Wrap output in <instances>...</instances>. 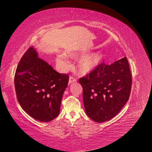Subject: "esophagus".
Instances as JSON below:
<instances>
[{
    "mask_svg": "<svg viewBox=\"0 0 152 152\" xmlns=\"http://www.w3.org/2000/svg\"><path fill=\"white\" fill-rule=\"evenodd\" d=\"M77 82V79L73 77H70V78H69V84H72V82Z\"/></svg>",
    "mask_w": 152,
    "mask_h": 152,
    "instance_id": "1",
    "label": "esophagus"
}]
</instances>
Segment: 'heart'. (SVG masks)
Wrapping results in <instances>:
<instances>
[{"mask_svg": "<svg viewBox=\"0 0 152 152\" xmlns=\"http://www.w3.org/2000/svg\"><path fill=\"white\" fill-rule=\"evenodd\" d=\"M84 53L68 51L67 55L73 58H79ZM103 58V55L99 53H94L84 55L79 58L77 62V71L80 74L87 75L93 72L97 67ZM56 61L57 65L63 71L68 70L70 67V63L66 55L61 54L57 55Z\"/></svg>", "mask_w": 152, "mask_h": 152, "instance_id": "b5f03b06", "label": "heart"}]
</instances>
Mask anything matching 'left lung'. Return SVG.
Listing matches in <instances>:
<instances>
[{"mask_svg": "<svg viewBox=\"0 0 152 152\" xmlns=\"http://www.w3.org/2000/svg\"><path fill=\"white\" fill-rule=\"evenodd\" d=\"M83 88L86 114L99 123L108 121L119 113L129 98L132 78L126 57L111 65L99 64L79 79Z\"/></svg>", "mask_w": 152, "mask_h": 152, "instance_id": "obj_1", "label": "left lung"}]
</instances>
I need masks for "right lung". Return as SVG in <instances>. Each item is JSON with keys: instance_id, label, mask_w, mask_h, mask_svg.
<instances>
[{"instance_id": "add662e5", "label": "right lung", "mask_w": 152, "mask_h": 152, "mask_svg": "<svg viewBox=\"0 0 152 152\" xmlns=\"http://www.w3.org/2000/svg\"><path fill=\"white\" fill-rule=\"evenodd\" d=\"M67 74L55 71L38 57L33 47L26 50L17 66L15 86L18 102L24 111L37 121H53L60 112Z\"/></svg>"}]
</instances>
